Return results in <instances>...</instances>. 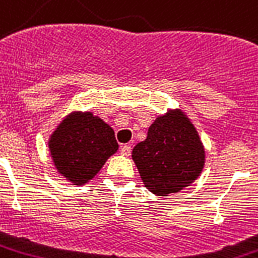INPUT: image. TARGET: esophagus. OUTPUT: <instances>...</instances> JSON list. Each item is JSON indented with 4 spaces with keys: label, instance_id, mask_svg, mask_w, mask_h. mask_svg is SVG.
Here are the masks:
<instances>
[{
    "label": "esophagus",
    "instance_id": "1",
    "mask_svg": "<svg viewBox=\"0 0 258 258\" xmlns=\"http://www.w3.org/2000/svg\"><path fill=\"white\" fill-rule=\"evenodd\" d=\"M120 153H121V155H124V157H128V155L131 154V146H128V145H124V146H121Z\"/></svg>",
    "mask_w": 258,
    "mask_h": 258
}]
</instances>
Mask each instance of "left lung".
<instances>
[{
  "instance_id": "1",
  "label": "left lung",
  "mask_w": 258,
  "mask_h": 258,
  "mask_svg": "<svg viewBox=\"0 0 258 258\" xmlns=\"http://www.w3.org/2000/svg\"><path fill=\"white\" fill-rule=\"evenodd\" d=\"M133 160L147 189L168 196L200 176L206 150L194 123L177 108L155 117L146 139L133 149Z\"/></svg>"
}]
</instances>
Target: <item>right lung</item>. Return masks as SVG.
<instances>
[{"label":"right lung","mask_w":258,"mask_h":258,"mask_svg":"<svg viewBox=\"0 0 258 258\" xmlns=\"http://www.w3.org/2000/svg\"><path fill=\"white\" fill-rule=\"evenodd\" d=\"M119 149L115 131L89 111H73L48 138V151L56 172L73 185H85Z\"/></svg>","instance_id":"obj_1"}]
</instances>
